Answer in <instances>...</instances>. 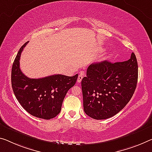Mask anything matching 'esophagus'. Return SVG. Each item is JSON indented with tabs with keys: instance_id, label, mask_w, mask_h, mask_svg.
Here are the masks:
<instances>
[{
	"instance_id": "esophagus-1",
	"label": "esophagus",
	"mask_w": 152,
	"mask_h": 152,
	"mask_svg": "<svg viewBox=\"0 0 152 152\" xmlns=\"http://www.w3.org/2000/svg\"><path fill=\"white\" fill-rule=\"evenodd\" d=\"M83 77V75L82 74L79 75L78 76V78H77V82L78 83H80L81 81V80H82Z\"/></svg>"
}]
</instances>
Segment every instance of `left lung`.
Masks as SVG:
<instances>
[{
    "instance_id": "8db88e82",
    "label": "left lung",
    "mask_w": 152,
    "mask_h": 152,
    "mask_svg": "<svg viewBox=\"0 0 152 152\" xmlns=\"http://www.w3.org/2000/svg\"><path fill=\"white\" fill-rule=\"evenodd\" d=\"M86 75L81 81L84 111L95 120L111 118L126 105L136 89V56L132 53L124 62L93 63Z\"/></svg>"
}]
</instances>
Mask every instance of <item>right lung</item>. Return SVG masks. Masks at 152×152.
Segmentation results:
<instances>
[{"label":"right lung","mask_w":152,"mask_h":152,"mask_svg":"<svg viewBox=\"0 0 152 152\" xmlns=\"http://www.w3.org/2000/svg\"><path fill=\"white\" fill-rule=\"evenodd\" d=\"M28 42L21 47L11 70V86L16 99L26 111L37 118L50 120L61 111L62 104L70 88L75 84L78 75L69 77L53 75L31 79L21 71L20 59Z\"/></svg>","instance_id":"right-lung-1"}]
</instances>
